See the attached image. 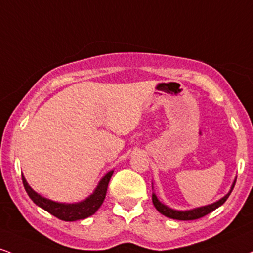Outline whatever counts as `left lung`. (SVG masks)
Returning a JSON list of instances; mask_svg holds the SVG:
<instances>
[{"instance_id":"8db88e82","label":"left lung","mask_w":253,"mask_h":253,"mask_svg":"<svg viewBox=\"0 0 253 253\" xmlns=\"http://www.w3.org/2000/svg\"><path fill=\"white\" fill-rule=\"evenodd\" d=\"M234 185H236V180L233 181V185H232V187H231L230 192L227 193L224 198H221L220 200H218V202L211 204V205L203 206V208L190 210V211H175V210L167 208L166 205H164V204H161L159 200H158V198L154 193L152 194V202H153L154 208H156L161 214H164L167 218L176 219V220H194V219H199V218L205 217L206 214L211 213L212 211H214V210L218 209L219 206L223 205V204L226 202L227 198H229L231 192H232Z\"/></svg>"}]
</instances>
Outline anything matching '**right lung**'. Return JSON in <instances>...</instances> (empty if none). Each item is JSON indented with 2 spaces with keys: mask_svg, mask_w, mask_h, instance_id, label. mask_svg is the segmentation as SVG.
I'll return each instance as SVG.
<instances>
[{
  "mask_svg": "<svg viewBox=\"0 0 253 253\" xmlns=\"http://www.w3.org/2000/svg\"><path fill=\"white\" fill-rule=\"evenodd\" d=\"M112 175H113V171L108 172L101 181L97 185L96 190L90 197H88L84 202L78 204H62V203H55L53 200L47 199V198L41 197L29 186L28 182L26 181L24 176L22 175V182L26 192L28 193L30 199L34 202L36 205L49 212L51 215L61 219L65 221H75L80 220V219H84L90 217V215L95 213L99 210L100 206L102 205L103 200L106 198V193H107V187L111 180Z\"/></svg>",
  "mask_w": 253,
  "mask_h": 253,
  "instance_id": "right-lung-1",
  "label": "right lung"
}]
</instances>
